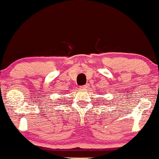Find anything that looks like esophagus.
I'll return each instance as SVG.
<instances>
[{"instance_id":"obj_1","label":"esophagus","mask_w":159,"mask_h":159,"mask_svg":"<svg viewBox=\"0 0 159 159\" xmlns=\"http://www.w3.org/2000/svg\"><path fill=\"white\" fill-rule=\"evenodd\" d=\"M89 87V85L88 84H87L85 85H83V86H81V89H87Z\"/></svg>"}]
</instances>
